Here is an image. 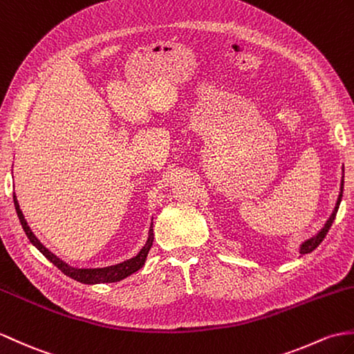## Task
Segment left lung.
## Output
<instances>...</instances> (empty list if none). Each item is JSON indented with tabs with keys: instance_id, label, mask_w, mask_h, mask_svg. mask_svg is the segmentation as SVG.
I'll list each match as a JSON object with an SVG mask.
<instances>
[{
	"instance_id": "1",
	"label": "left lung",
	"mask_w": 354,
	"mask_h": 354,
	"mask_svg": "<svg viewBox=\"0 0 354 354\" xmlns=\"http://www.w3.org/2000/svg\"><path fill=\"white\" fill-rule=\"evenodd\" d=\"M344 171V169H342ZM342 192H344V175H342V180H341V192H339V196H338V201H336V205H335V209L332 212V216L328 217V220L326 221V225L322 227V231H318L317 235H314L312 238H309V240H306L305 243H301L300 245V254H305V253H310L312 250H315L319 243H322L324 240V236L327 235L328 229H330L333 220L336 217V212H338V208H339V203H341V199H342Z\"/></svg>"
}]
</instances>
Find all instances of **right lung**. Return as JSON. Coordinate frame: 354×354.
Here are the masks:
<instances>
[{"instance_id":"1","label":"right lung","mask_w":354,"mask_h":354,"mask_svg":"<svg viewBox=\"0 0 354 354\" xmlns=\"http://www.w3.org/2000/svg\"><path fill=\"white\" fill-rule=\"evenodd\" d=\"M13 202H15V209H16V214L19 217V221L22 225L24 232L28 236V240L31 241L32 245H36V249L44 254V257L51 261L53 264L62 270L66 276L72 277L73 281L81 282V283H87V285H95V283H111V282H119L122 279H125L128 276H131L136 271H138L145 266L146 262V257L147 253H149L151 248H152V243H153V223H151L149 227V232H147V240L145 243V245L140 252L133 257L131 259H127L120 262V264L116 266H110V267H102V268H77V267H72L69 264H66L64 261H62L59 257H55L53 252H49L45 245L37 240V236L32 234V231L30 229L26 217H24L22 211L19 208V203L18 199H16V196L13 193Z\"/></svg>"}]
</instances>
